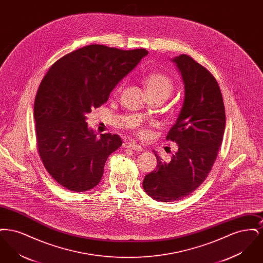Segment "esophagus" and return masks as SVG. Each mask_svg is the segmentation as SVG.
I'll return each instance as SVG.
<instances>
[{
	"label": "esophagus",
	"instance_id": "1",
	"mask_svg": "<svg viewBox=\"0 0 263 263\" xmlns=\"http://www.w3.org/2000/svg\"><path fill=\"white\" fill-rule=\"evenodd\" d=\"M123 147L126 149H130V150L136 151V152H141L143 150V148L141 146H139L135 143H132V142H126L123 144Z\"/></svg>",
	"mask_w": 263,
	"mask_h": 263
}]
</instances>
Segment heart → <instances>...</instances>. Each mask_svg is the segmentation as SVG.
<instances>
[{
	"mask_svg": "<svg viewBox=\"0 0 263 263\" xmlns=\"http://www.w3.org/2000/svg\"><path fill=\"white\" fill-rule=\"evenodd\" d=\"M144 85L149 97H161L163 99H167L172 92L174 91L175 85L170 76L162 72H151L144 78ZM122 88V84H119L116 90ZM138 134L140 136H145L147 131L143 128L138 130Z\"/></svg>",
	"mask_w": 263,
	"mask_h": 263,
	"instance_id": "heart-1",
	"label": "heart"
}]
</instances>
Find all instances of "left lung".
I'll return each mask as SVG.
<instances>
[{"mask_svg":"<svg viewBox=\"0 0 263 263\" xmlns=\"http://www.w3.org/2000/svg\"><path fill=\"white\" fill-rule=\"evenodd\" d=\"M184 84V101L166 135L178 150L170 162L155 152L157 168L145 176L143 188L155 200L173 202L186 197L207 178L223 141L225 106L214 76L190 56L173 59Z\"/></svg>","mask_w":263,"mask_h":263,"instance_id":"obj_1","label":"left lung"}]
</instances>
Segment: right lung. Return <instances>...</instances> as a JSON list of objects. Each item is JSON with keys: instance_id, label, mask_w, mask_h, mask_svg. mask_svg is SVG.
<instances>
[{"instance_id": "obj_1", "label": "right lung", "mask_w": 263, "mask_h": 263, "mask_svg": "<svg viewBox=\"0 0 263 263\" xmlns=\"http://www.w3.org/2000/svg\"><path fill=\"white\" fill-rule=\"evenodd\" d=\"M146 55V49L88 45L57 60L42 79L34 100L38 154L63 187L83 192L100 183L107 158L122 140L110 133L97 138L86 115L105 103Z\"/></svg>"}]
</instances>
